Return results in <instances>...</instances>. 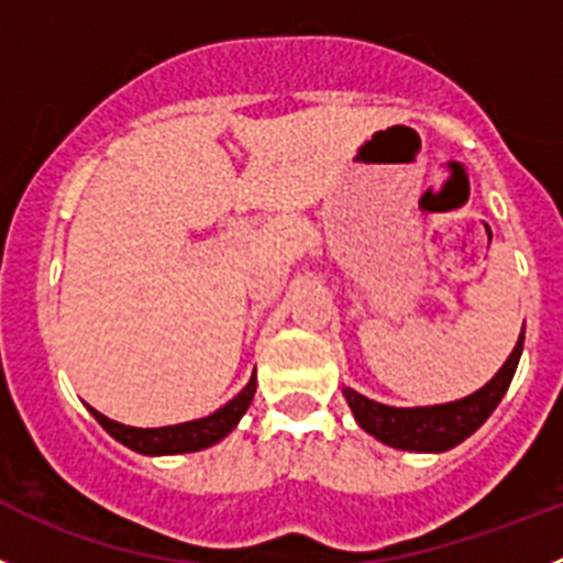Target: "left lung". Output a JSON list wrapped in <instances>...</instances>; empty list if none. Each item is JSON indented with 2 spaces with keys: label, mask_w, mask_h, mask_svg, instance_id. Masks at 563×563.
Segmentation results:
<instances>
[{
  "label": "left lung",
  "mask_w": 563,
  "mask_h": 563,
  "mask_svg": "<svg viewBox=\"0 0 563 563\" xmlns=\"http://www.w3.org/2000/svg\"><path fill=\"white\" fill-rule=\"evenodd\" d=\"M525 328L519 333L514 353L508 355L506 364L500 366L486 386L472 391L470 397H461L455 402H441V406H417V408H397L383 406V402L369 400L355 388L344 386V400L353 411L355 422L375 435L377 441L394 450H408V453H448L459 448L461 441L470 439L483 422H486L500 400L506 397L508 386L517 372L519 355H522Z\"/></svg>",
  "instance_id": "obj_1"
}]
</instances>
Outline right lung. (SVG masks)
I'll list each match as a JSON object with an SVG mask.
<instances>
[{
    "label": "right lung",
    "instance_id": "right-lung-1",
    "mask_svg": "<svg viewBox=\"0 0 563 563\" xmlns=\"http://www.w3.org/2000/svg\"><path fill=\"white\" fill-rule=\"evenodd\" d=\"M255 372H252L250 383L235 394L228 406H222L219 411L208 413L202 419H191V422L180 424H166V428H133V424H122L108 419L104 413H99L97 408L88 406V411L93 413L99 424L113 435L119 444L135 450L141 455H180V453H197V450L210 448L222 441L235 424L241 422V417L250 408L252 397H255Z\"/></svg>",
    "mask_w": 563,
    "mask_h": 563
}]
</instances>
